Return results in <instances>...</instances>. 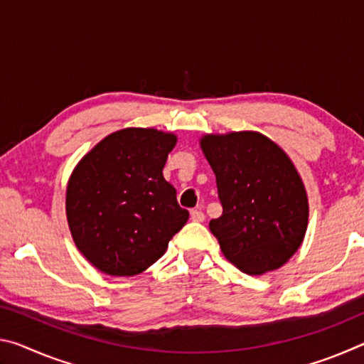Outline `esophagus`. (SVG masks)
I'll return each instance as SVG.
<instances>
[{
  "label": "esophagus",
  "instance_id": "1",
  "mask_svg": "<svg viewBox=\"0 0 364 364\" xmlns=\"http://www.w3.org/2000/svg\"><path fill=\"white\" fill-rule=\"evenodd\" d=\"M191 220L197 221V223H202V221L205 220V213L200 210V208H194V210H191Z\"/></svg>",
  "mask_w": 364,
  "mask_h": 364
}]
</instances>
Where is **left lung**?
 I'll return each mask as SVG.
<instances>
[{
  "instance_id": "obj_1",
  "label": "left lung",
  "mask_w": 364,
  "mask_h": 364,
  "mask_svg": "<svg viewBox=\"0 0 364 364\" xmlns=\"http://www.w3.org/2000/svg\"><path fill=\"white\" fill-rule=\"evenodd\" d=\"M202 151L217 176L223 213L208 228L242 273L282 267L304 241L308 199L291 159L255 132L207 134Z\"/></svg>"
}]
</instances>
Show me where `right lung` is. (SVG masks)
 <instances>
[{
  "instance_id": "add662e5",
  "label": "right lung",
  "mask_w": 364,
  "mask_h": 364,
  "mask_svg": "<svg viewBox=\"0 0 364 364\" xmlns=\"http://www.w3.org/2000/svg\"><path fill=\"white\" fill-rule=\"evenodd\" d=\"M176 136L125 128L80 160L69 180L65 210L73 241L95 268L138 274L165 254L189 212L162 170Z\"/></svg>"
}]
</instances>
